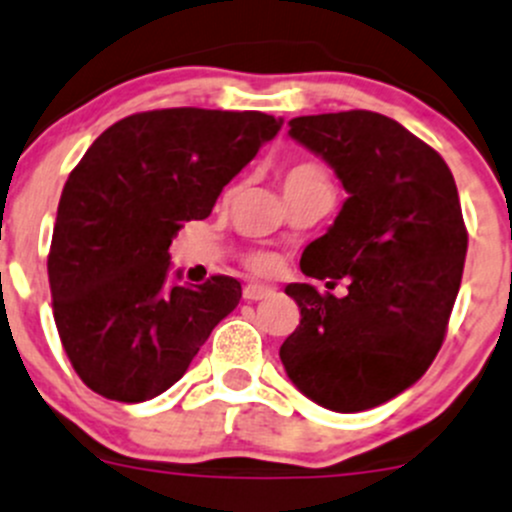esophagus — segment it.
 <instances>
[{"label":"esophagus","instance_id":"34e87169","mask_svg":"<svg viewBox=\"0 0 512 512\" xmlns=\"http://www.w3.org/2000/svg\"><path fill=\"white\" fill-rule=\"evenodd\" d=\"M275 295V287L270 285H260V282H250V285L242 290V297H245L247 302H257V300H267V297Z\"/></svg>","mask_w":512,"mask_h":512}]
</instances>
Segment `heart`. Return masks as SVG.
<instances>
[{"label":"heart","mask_w":512,"mask_h":512,"mask_svg":"<svg viewBox=\"0 0 512 512\" xmlns=\"http://www.w3.org/2000/svg\"><path fill=\"white\" fill-rule=\"evenodd\" d=\"M307 177H322V170L317 165H310V162H300V165H292L290 170L285 172L282 182H297L307 180ZM247 265L255 272H270L275 270V257L265 255V252H255V255L247 257Z\"/></svg>","instance_id":"b5f03b06"}]
</instances>
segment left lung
Instances as JSON below:
<instances>
[{
	"mask_svg": "<svg viewBox=\"0 0 512 512\" xmlns=\"http://www.w3.org/2000/svg\"><path fill=\"white\" fill-rule=\"evenodd\" d=\"M290 137L347 192L300 260L330 287L345 277L347 295L287 285L300 325L280 360L312 403L360 413L415 385L443 345L468 252L458 187L443 157L385 114L295 117Z\"/></svg>",
	"mask_w": 512,
	"mask_h": 512,
	"instance_id": "left-lung-1",
	"label": "left lung"
}]
</instances>
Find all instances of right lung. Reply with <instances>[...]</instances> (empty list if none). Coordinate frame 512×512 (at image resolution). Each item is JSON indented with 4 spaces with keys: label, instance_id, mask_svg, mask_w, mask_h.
Wrapping results in <instances>:
<instances>
[{
    "label": "right lung",
    "instance_id": "right-lung-1",
    "mask_svg": "<svg viewBox=\"0 0 512 512\" xmlns=\"http://www.w3.org/2000/svg\"><path fill=\"white\" fill-rule=\"evenodd\" d=\"M280 127L265 112L152 109L114 122L69 172L47 272L59 340L89 390L157 398L235 310L232 277L170 285V245Z\"/></svg>",
    "mask_w": 512,
    "mask_h": 512
}]
</instances>
